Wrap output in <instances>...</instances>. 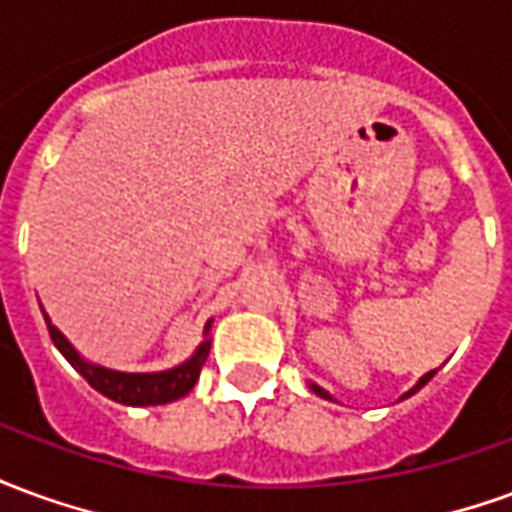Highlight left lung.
<instances>
[{
	"label": "left lung",
	"mask_w": 512,
	"mask_h": 512,
	"mask_svg": "<svg viewBox=\"0 0 512 512\" xmlns=\"http://www.w3.org/2000/svg\"><path fill=\"white\" fill-rule=\"evenodd\" d=\"M433 373H436V370H433ZM433 373H428V376H422V378H419V384L414 386V389H411V392H408V395H414V392H417V389H422V386L428 384L430 378H433ZM312 389H315V392H318V395H321V397H329V400H332V395H329V392H323L321 386H315V384H312ZM408 395H406V397H408Z\"/></svg>",
	"instance_id": "8db88e82"
}]
</instances>
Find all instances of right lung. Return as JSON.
<instances>
[{"label":"right lung","mask_w":512,"mask_h":512,"mask_svg":"<svg viewBox=\"0 0 512 512\" xmlns=\"http://www.w3.org/2000/svg\"><path fill=\"white\" fill-rule=\"evenodd\" d=\"M46 323H49V334L54 345L82 373L84 381L93 389H98L101 395L112 397L117 403H126V406H161V403L189 395L194 384H197V378H200L208 351H211V343H202L189 362H183V365L175 367V370H167V373H117V370H106V367H95L90 362H84L82 356L73 351V345L51 326L49 318H46Z\"/></svg>","instance_id":"1"}]
</instances>
